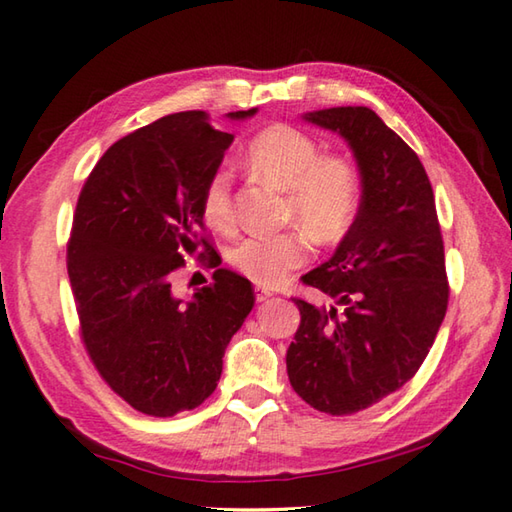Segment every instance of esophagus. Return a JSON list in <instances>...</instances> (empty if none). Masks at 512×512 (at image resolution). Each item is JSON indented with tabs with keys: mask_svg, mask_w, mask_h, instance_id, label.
Returning a JSON list of instances; mask_svg holds the SVG:
<instances>
[{
	"mask_svg": "<svg viewBox=\"0 0 512 512\" xmlns=\"http://www.w3.org/2000/svg\"><path fill=\"white\" fill-rule=\"evenodd\" d=\"M254 292H256V301H265V299H270L272 297V290H267V288H261V285H256L254 288Z\"/></svg>",
	"mask_w": 512,
	"mask_h": 512,
	"instance_id": "1",
	"label": "esophagus"
}]
</instances>
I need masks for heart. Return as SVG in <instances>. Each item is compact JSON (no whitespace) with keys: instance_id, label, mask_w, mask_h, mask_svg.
Instances as JSON below:
<instances>
[{"instance_id":"obj_1","label":"heart","mask_w":512,"mask_h":512,"mask_svg":"<svg viewBox=\"0 0 512 512\" xmlns=\"http://www.w3.org/2000/svg\"><path fill=\"white\" fill-rule=\"evenodd\" d=\"M245 164L258 177L288 191L285 220L303 227L276 236H247L229 251L233 270L274 288L308 263L312 240L337 245L348 236L360 213V177L351 161L321 155L319 143L310 134L285 123L270 125L247 143ZM202 211L213 229H231L233 202L227 168H218L206 182Z\"/></svg>"}]
</instances>
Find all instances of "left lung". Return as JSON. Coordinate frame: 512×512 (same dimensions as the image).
Wrapping results in <instances>:
<instances>
[{"instance_id": "8db88e82", "label": "left lung", "mask_w": 512, "mask_h": 512, "mask_svg": "<svg viewBox=\"0 0 512 512\" xmlns=\"http://www.w3.org/2000/svg\"><path fill=\"white\" fill-rule=\"evenodd\" d=\"M353 148L360 213L335 256L301 276L328 306L294 297L292 389L317 411L351 416L414 378L441 328L450 283L434 191L414 150L369 107L306 116Z\"/></svg>"}]
</instances>
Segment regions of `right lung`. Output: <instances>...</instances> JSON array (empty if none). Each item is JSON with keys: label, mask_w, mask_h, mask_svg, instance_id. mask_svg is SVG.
Returning a JSON list of instances; mask_svg holds the SVG:
<instances>
[{"label": "right lung", "mask_w": 512, "mask_h": 512, "mask_svg": "<svg viewBox=\"0 0 512 512\" xmlns=\"http://www.w3.org/2000/svg\"><path fill=\"white\" fill-rule=\"evenodd\" d=\"M231 141L206 112L161 116L112 143L78 195L67 272L80 342L107 387L146 416L200 407L254 308L251 283L229 270H215L188 303L173 292L186 256L202 249L197 265H220L202 193Z\"/></svg>", "instance_id": "obj_1"}]
</instances>
